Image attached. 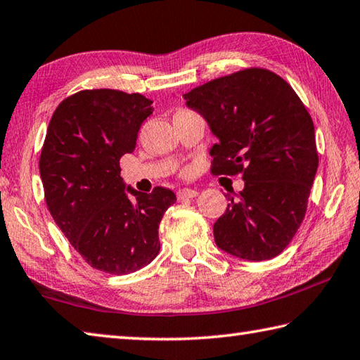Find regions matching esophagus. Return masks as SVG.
<instances>
[{"label":"esophagus","mask_w":360,"mask_h":360,"mask_svg":"<svg viewBox=\"0 0 360 360\" xmlns=\"http://www.w3.org/2000/svg\"><path fill=\"white\" fill-rule=\"evenodd\" d=\"M198 195L197 191L193 188H181L178 192V200H188V198H195Z\"/></svg>","instance_id":"esophagus-1"}]
</instances>
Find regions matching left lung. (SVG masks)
<instances>
[{
  "label": "left lung",
  "instance_id": "obj_1",
  "mask_svg": "<svg viewBox=\"0 0 360 360\" xmlns=\"http://www.w3.org/2000/svg\"><path fill=\"white\" fill-rule=\"evenodd\" d=\"M217 136L212 174H243L244 191L214 224L221 250L248 261L282 253L305 217L318 169L315 127L282 77L248 68L184 94Z\"/></svg>",
  "mask_w": 360,
  "mask_h": 360
}]
</instances>
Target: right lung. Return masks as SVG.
Here are the masks:
<instances>
[{"mask_svg":"<svg viewBox=\"0 0 360 360\" xmlns=\"http://www.w3.org/2000/svg\"><path fill=\"white\" fill-rule=\"evenodd\" d=\"M153 110L139 93L84 89L64 99L50 120L39 160L45 201L72 247L97 271L126 276L160 250L159 225L176 195L165 187L126 192L120 167Z\"/></svg>","mask_w":360,"mask_h":360,"instance_id":"1","label":"right lung"}]
</instances>
